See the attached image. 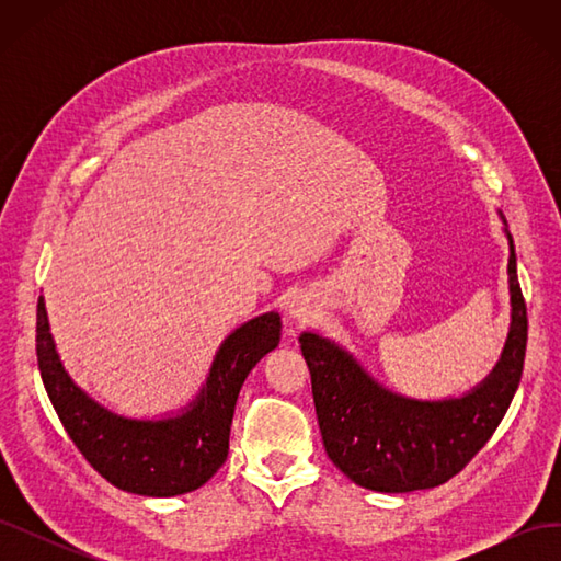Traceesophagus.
<instances>
[{
    "label": "esophagus",
    "mask_w": 561,
    "mask_h": 561,
    "mask_svg": "<svg viewBox=\"0 0 561 561\" xmlns=\"http://www.w3.org/2000/svg\"><path fill=\"white\" fill-rule=\"evenodd\" d=\"M318 307L313 304V299L309 295H297L290 304V318L297 322H309L311 318H316Z\"/></svg>",
    "instance_id": "1"
}]
</instances>
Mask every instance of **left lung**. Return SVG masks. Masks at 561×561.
I'll return each mask as SVG.
<instances>
[{"instance_id":"obj_1","label":"left lung","mask_w":561,"mask_h":561,"mask_svg":"<svg viewBox=\"0 0 561 561\" xmlns=\"http://www.w3.org/2000/svg\"><path fill=\"white\" fill-rule=\"evenodd\" d=\"M501 219L505 225L503 215ZM505 236L511 245V332L496 367L461 398L414 400L393 393L332 339L301 332L322 445L358 486L407 494L445 484L499 428L519 386L526 353V304L507 225Z\"/></svg>"}]
</instances>
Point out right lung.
<instances>
[{
	"label": "right lung",
	"mask_w": 561,
	"mask_h": 561,
	"mask_svg": "<svg viewBox=\"0 0 561 561\" xmlns=\"http://www.w3.org/2000/svg\"><path fill=\"white\" fill-rule=\"evenodd\" d=\"M280 342V316L236 328L215 353L201 393L175 416L128 419L98 404L67 375L37 304V363L50 404L83 458L116 489L168 499L206 484L229 454L231 419L250 369Z\"/></svg>",
	"instance_id": "add662e5"
}]
</instances>
